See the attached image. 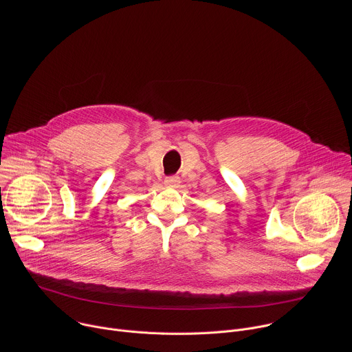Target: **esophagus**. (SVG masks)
Returning <instances> with one entry per match:
<instances>
[{
    "label": "esophagus",
    "mask_w": 352,
    "mask_h": 352,
    "mask_svg": "<svg viewBox=\"0 0 352 352\" xmlns=\"http://www.w3.org/2000/svg\"><path fill=\"white\" fill-rule=\"evenodd\" d=\"M179 182H181V179H179V177H177V175H171V177H167V178L164 179V184H166V186H168V188H177V186L179 185Z\"/></svg>",
    "instance_id": "obj_1"
}]
</instances>
